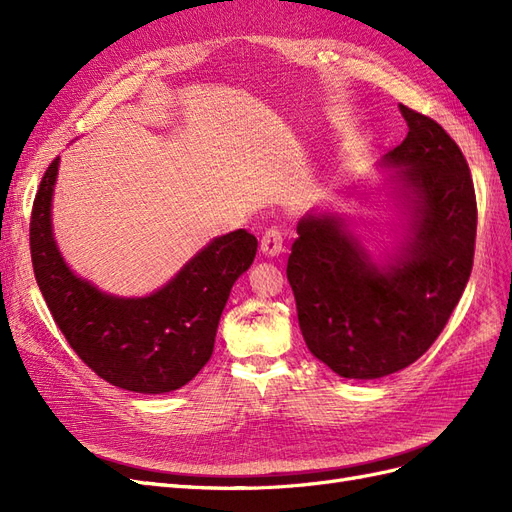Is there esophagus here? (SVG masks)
Wrapping results in <instances>:
<instances>
[{
  "label": "esophagus",
  "mask_w": 512,
  "mask_h": 512,
  "mask_svg": "<svg viewBox=\"0 0 512 512\" xmlns=\"http://www.w3.org/2000/svg\"><path fill=\"white\" fill-rule=\"evenodd\" d=\"M284 247V232L282 228L271 226L269 230H265V235L260 239V250L265 256H277L282 252Z\"/></svg>",
  "instance_id": "1"
}]
</instances>
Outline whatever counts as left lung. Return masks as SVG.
Instances as JSON below:
<instances>
[{
    "mask_svg": "<svg viewBox=\"0 0 512 512\" xmlns=\"http://www.w3.org/2000/svg\"><path fill=\"white\" fill-rule=\"evenodd\" d=\"M408 136L386 162L404 166L414 239L391 269H378L335 218L297 226L286 275L299 327L337 376L374 380L431 348L466 288L476 241V194L466 158L438 121L399 104Z\"/></svg>",
    "mask_w": 512,
    "mask_h": 512,
    "instance_id": "obj_1",
    "label": "left lung"
}]
</instances>
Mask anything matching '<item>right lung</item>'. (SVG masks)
Wrapping results in <instances>:
<instances>
[{"mask_svg": "<svg viewBox=\"0 0 512 512\" xmlns=\"http://www.w3.org/2000/svg\"><path fill=\"white\" fill-rule=\"evenodd\" d=\"M59 156L34 198L29 250L38 288L70 348L96 376L134 393H168L207 365L220 316L237 277L250 269L258 241L247 230L211 241L162 290L117 299L76 277L51 232Z\"/></svg>", "mask_w": 512, "mask_h": 512, "instance_id": "right-lung-1", "label": "right lung"}]
</instances>
